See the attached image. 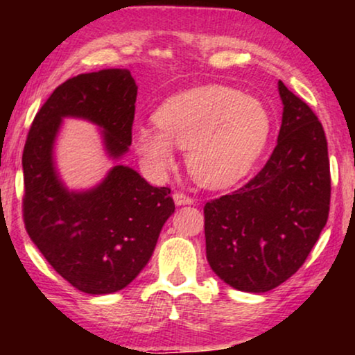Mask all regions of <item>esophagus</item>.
<instances>
[{
  "mask_svg": "<svg viewBox=\"0 0 355 355\" xmlns=\"http://www.w3.org/2000/svg\"><path fill=\"white\" fill-rule=\"evenodd\" d=\"M173 198L176 205H191V203H193V198L189 197L186 192H174Z\"/></svg>",
  "mask_w": 355,
  "mask_h": 355,
  "instance_id": "obj_1",
  "label": "esophagus"
}]
</instances>
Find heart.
I'll return each instance as SVG.
<instances>
[{
    "label": "heart",
    "mask_w": 355,
    "mask_h": 355,
    "mask_svg": "<svg viewBox=\"0 0 355 355\" xmlns=\"http://www.w3.org/2000/svg\"><path fill=\"white\" fill-rule=\"evenodd\" d=\"M157 129L139 125L132 145L145 168L163 178L174 166V147L187 150L193 179L225 187L254 168L268 144L273 119L263 101L223 85L169 96L153 113Z\"/></svg>",
    "instance_id": "obj_1"
}]
</instances>
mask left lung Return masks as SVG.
I'll list each match as a JSON object with an SVG mask.
<instances>
[{"instance_id":"obj_1","label":"left lung","mask_w":355,"mask_h":355,"mask_svg":"<svg viewBox=\"0 0 355 355\" xmlns=\"http://www.w3.org/2000/svg\"><path fill=\"white\" fill-rule=\"evenodd\" d=\"M278 144L255 178L203 207L207 259L234 289L266 293L289 279L327 225L328 144L312 108L278 82Z\"/></svg>"}]
</instances>
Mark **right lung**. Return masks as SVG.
Here are the masks:
<instances>
[{
  "mask_svg": "<svg viewBox=\"0 0 355 355\" xmlns=\"http://www.w3.org/2000/svg\"><path fill=\"white\" fill-rule=\"evenodd\" d=\"M137 85L129 71L105 69L56 87L33 118L22 153L26 230L58 275L87 294H111L135 279L174 213L169 187H153L118 164L98 187L69 192L53 166L61 118L76 116L105 130L113 158L128 152Z\"/></svg>",
  "mask_w": 355,
  "mask_h": 355,
  "instance_id": "add662e5",
  "label": "right lung"
}]
</instances>
